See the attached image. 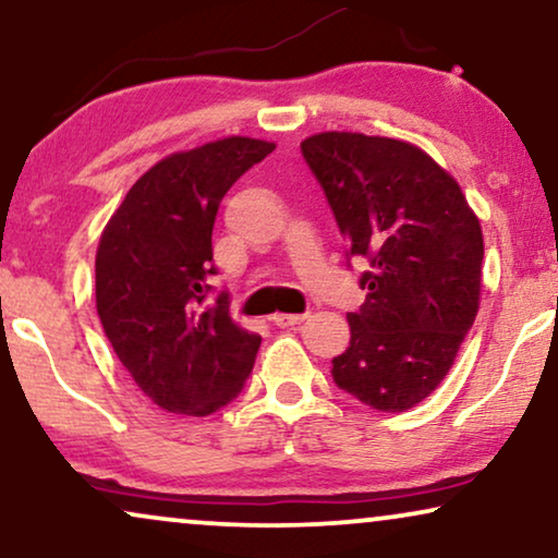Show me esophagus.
<instances>
[{
    "label": "esophagus",
    "instance_id": "1",
    "mask_svg": "<svg viewBox=\"0 0 558 558\" xmlns=\"http://www.w3.org/2000/svg\"><path fill=\"white\" fill-rule=\"evenodd\" d=\"M271 323L279 327H294V325L304 323V315H284V312H279V315L271 317Z\"/></svg>",
    "mask_w": 558,
    "mask_h": 558
}]
</instances>
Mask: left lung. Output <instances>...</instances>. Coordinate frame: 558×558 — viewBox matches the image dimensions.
I'll use <instances>...</instances> for the list:
<instances>
[{"label": "left lung", "mask_w": 558, "mask_h": 558, "mask_svg": "<svg viewBox=\"0 0 558 558\" xmlns=\"http://www.w3.org/2000/svg\"><path fill=\"white\" fill-rule=\"evenodd\" d=\"M350 258H365V302L332 380L365 407L399 414L452 368L475 323L483 231L460 185L414 144L353 132L302 142Z\"/></svg>", "instance_id": "obj_1"}]
</instances>
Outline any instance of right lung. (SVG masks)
I'll list each match as a JSON object with an SVG mask.
<instances>
[{"mask_svg": "<svg viewBox=\"0 0 558 558\" xmlns=\"http://www.w3.org/2000/svg\"><path fill=\"white\" fill-rule=\"evenodd\" d=\"M274 144L228 136L165 157L106 223L96 310L121 365L159 409L208 416L241 393L262 338L228 315L213 277V223L243 172Z\"/></svg>", "mask_w": 558, "mask_h": 558, "instance_id": "add662e5", "label": "right lung"}]
</instances>
